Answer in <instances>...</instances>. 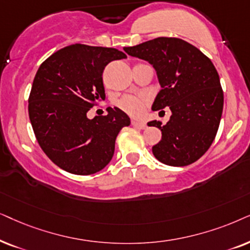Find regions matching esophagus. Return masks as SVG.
Here are the masks:
<instances>
[{"instance_id":"1","label":"esophagus","mask_w":250,"mask_h":250,"mask_svg":"<svg viewBox=\"0 0 250 250\" xmlns=\"http://www.w3.org/2000/svg\"><path fill=\"white\" fill-rule=\"evenodd\" d=\"M131 125H134V127L139 128V129H145L146 127H147L145 122H139V121H132Z\"/></svg>"}]
</instances>
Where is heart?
I'll return each instance as SVG.
<instances>
[{
  "label": "heart",
  "instance_id": "heart-1",
  "mask_svg": "<svg viewBox=\"0 0 250 250\" xmlns=\"http://www.w3.org/2000/svg\"><path fill=\"white\" fill-rule=\"evenodd\" d=\"M148 98L145 96H125L116 103L118 107L132 118H138L145 111Z\"/></svg>",
  "mask_w": 250,
  "mask_h": 250
}]
</instances>
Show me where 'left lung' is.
<instances>
[{"instance_id":"8db88e82","label":"left lung","mask_w":250,"mask_h":250,"mask_svg":"<svg viewBox=\"0 0 250 250\" xmlns=\"http://www.w3.org/2000/svg\"><path fill=\"white\" fill-rule=\"evenodd\" d=\"M123 50L148 62L156 71L161 90L153 111H171L166 125L156 120L147 123L162 132L161 141L152 147L153 154L172 167L195 162L214 142L224 105L214 64L198 48L177 38H158Z\"/></svg>"}]
</instances>
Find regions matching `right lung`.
Listing matches in <instances>:
<instances>
[{
	"label": "right lung",
	"mask_w": 250,
	"mask_h": 250,
	"mask_svg": "<svg viewBox=\"0 0 250 250\" xmlns=\"http://www.w3.org/2000/svg\"><path fill=\"white\" fill-rule=\"evenodd\" d=\"M127 58L114 48L72 44L40 66L28 99L33 130L43 152L62 170L91 175L109 164L115 139L130 118L118 107L88 119L96 102L104 101L103 72L108 62Z\"/></svg>",
	"instance_id": "add662e5"
}]
</instances>
